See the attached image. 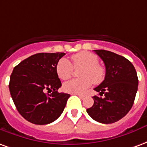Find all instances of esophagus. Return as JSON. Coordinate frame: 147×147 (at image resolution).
I'll return each instance as SVG.
<instances>
[{"label":"esophagus","instance_id":"1","mask_svg":"<svg viewBox=\"0 0 147 147\" xmlns=\"http://www.w3.org/2000/svg\"><path fill=\"white\" fill-rule=\"evenodd\" d=\"M74 95H77V96H78L79 97H80V98H81V99H82V98H84V96H83V95H81V94H74Z\"/></svg>","mask_w":147,"mask_h":147}]
</instances>
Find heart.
<instances>
[{
    "label": "heart",
    "mask_w": 147,
    "mask_h": 147,
    "mask_svg": "<svg viewBox=\"0 0 147 147\" xmlns=\"http://www.w3.org/2000/svg\"><path fill=\"white\" fill-rule=\"evenodd\" d=\"M73 65L68 59H62L56 66V72L62 80H67L75 69L83 68L80 72L81 79H74L63 84L64 92L70 94H82L94 84H100L105 78V69L98 65V57L89 52H80L72 56Z\"/></svg>",
    "instance_id": "b5f03b06"
}]
</instances>
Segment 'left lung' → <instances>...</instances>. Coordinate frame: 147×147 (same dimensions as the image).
<instances>
[{
    "label": "left lung",
    "instance_id": "left-lung-1",
    "mask_svg": "<svg viewBox=\"0 0 147 147\" xmlns=\"http://www.w3.org/2000/svg\"><path fill=\"white\" fill-rule=\"evenodd\" d=\"M106 67L104 81L94 88L103 97L93 96L94 104L87 113L96 121L112 124L121 120L132 107L138 90V77L130 61L106 50H94Z\"/></svg>",
    "mask_w": 147,
    "mask_h": 147
}]
</instances>
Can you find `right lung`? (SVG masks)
<instances>
[{"mask_svg":"<svg viewBox=\"0 0 147 147\" xmlns=\"http://www.w3.org/2000/svg\"><path fill=\"white\" fill-rule=\"evenodd\" d=\"M64 55L37 53L14 68L9 91L17 110L26 121L35 125H47L63 113L70 95L58 92L62 84L56 66ZM47 90L52 93H46Z\"/></svg>","mask_w":147,"mask_h":147,"instance_id":"obj_1","label":"right lung"}]
</instances>
